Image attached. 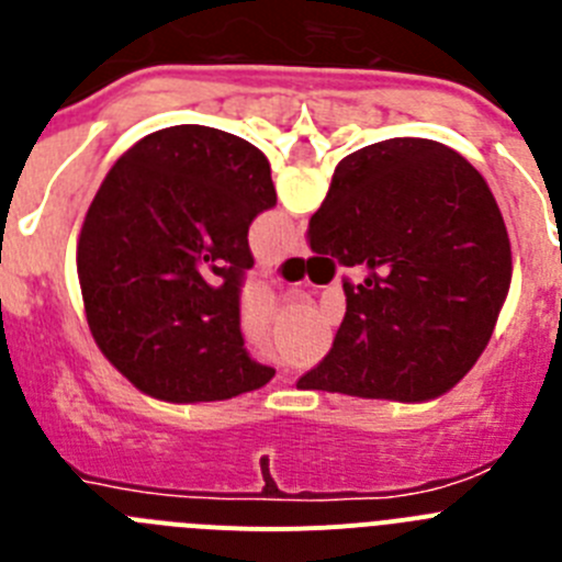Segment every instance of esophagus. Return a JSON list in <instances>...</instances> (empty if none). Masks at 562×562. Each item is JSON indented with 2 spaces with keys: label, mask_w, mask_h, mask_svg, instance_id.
Masks as SVG:
<instances>
[{
  "label": "esophagus",
  "mask_w": 562,
  "mask_h": 562,
  "mask_svg": "<svg viewBox=\"0 0 562 562\" xmlns=\"http://www.w3.org/2000/svg\"><path fill=\"white\" fill-rule=\"evenodd\" d=\"M286 256H304L306 252V247H304V241H292V245H286Z\"/></svg>",
  "instance_id": "1"
}]
</instances>
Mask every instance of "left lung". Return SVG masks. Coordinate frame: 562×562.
<instances>
[{"mask_svg":"<svg viewBox=\"0 0 562 562\" xmlns=\"http://www.w3.org/2000/svg\"><path fill=\"white\" fill-rule=\"evenodd\" d=\"M272 205L265 154L220 128H160L109 168L78 236V281L98 349L134 389L196 405L276 376L238 329L247 231Z\"/></svg>","mask_w":562,"mask_h":562,"instance_id":"obj_1","label":"left lung"}]
</instances>
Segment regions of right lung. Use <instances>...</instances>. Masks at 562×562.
<instances>
[{
	"instance_id": "right-lung-1",
	"label": "right lung",
	"mask_w": 562,
	"mask_h": 562,
	"mask_svg": "<svg viewBox=\"0 0 562 562\" xmlns=\"http://www.w3.org/2000/svg\"><path fill=\"white\" fill-rule=\"evenodd\" d=\"M310 247L362 270L346 317L301 391L430 402L493 337L513 247L486 180L453 148L394 137L349 154L310 220Z\"/></svg>"
}]
</instances>
